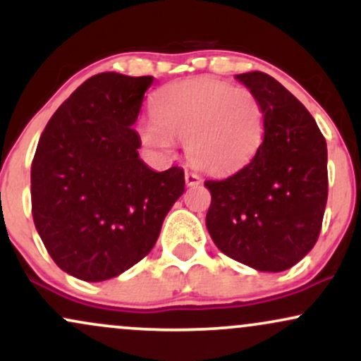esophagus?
<instances>
[{
	"label": "esophagus",
	"instance_id": "esophagus-1",
	"mask_svg": "<svg viewBox=\"0 0 361 361\" xmlns=\"http://www.w3.org/2000/svg\"><path fill=\"white\" fill-rule=\"evenodd\" d=\"M185 181H186V185H188V186H197V185L202 183V178H200V175H197V173L186 171Z\"/></svg>",
	"mask_w": 361,
	"mask_h": 361
}]
</instances>
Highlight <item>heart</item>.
<instances>
[{
  "mask_svg": "<svg viewBox=\"0 0 361 361\" xmlns=\"http://www.w3.org/2000/svg\"><path fill=\"white\" fill-rule=\"evenodd\" d=\"M152 115L139 127L140 142L156 151H169L175 137L186 140L193 166L224 175L244 166L261 146L264 134L263 106L247 88L202 76L176 81L157 91Z\"/></svg>",
  "mask_w": 361,
  "mask_h": 361,
  "instance_id": "obj_1",
  "label": "heart"
}]
</instances>
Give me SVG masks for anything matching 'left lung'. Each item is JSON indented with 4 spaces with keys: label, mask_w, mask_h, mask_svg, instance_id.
I'll return each mask as SVG.
<instances>
[{
    "label": "left lung",
    "mask_w": 361,
    "mask_h": 361,
    "mask_svg": "<svg viewBox=\"0 0 361 361\" xmlns=\"http://www.w3.org/2000/svg\"><path fill=\"white\" fill-rule=\"evenodd\" d=\"M239 81L258 97L263 142L246 166L207 180V229L224 255L258 271H283L316 244L327 202V147L316 120L275 78Z\"/></svg>",
    "instance_id": "1"
}]
</instances>
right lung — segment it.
<instances>
[{"mask_svg":"<svg viewBox=\"0 0 361 361\" xmlns=\"http://www.w3.org/2000/svg\"><path fill=\"white\" fill-rule=\"evenodd\" d=\"M152 76H91L52 115L32 161V215L54 263L103 281L139 263L185 192V171L140 161L132 128Z\"/></svg>","mask_w":361,"mask_h":361,"instance_id":"add662e5","label":"right lung"}]
</instances>
